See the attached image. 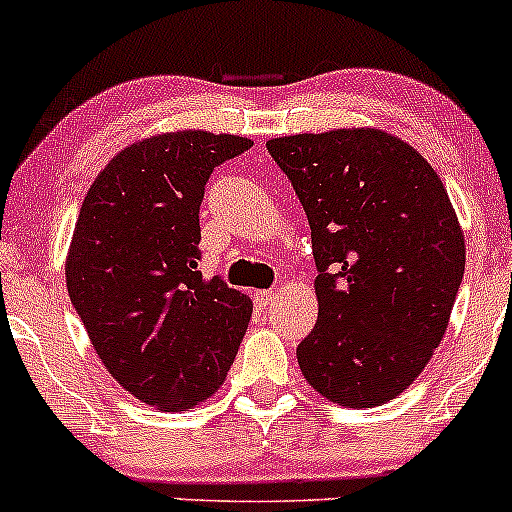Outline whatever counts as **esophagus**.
Masks as SVG:
<instances>
[{"label": "esophagus", "mask_w": 512, "mask_h": 512, "mask_svg": "<svg viewBox=\"0 0 512 512\" xmlns=\"http://www.w3.org/2000/svg\"><path fill=\"white\" fill-rule=\"evenodd\" d=\"M252 298H255V303L260 305V308H269L272 305V301L276 298L274 291H255L252 293Z\"/></svg>", "instance_id": "34e87169"}]
</instances>
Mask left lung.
I'll return each mask as SVG.
<instances>
[{"instance_id": "1", "label": "left lung", "mask_w": 512, "mask_h": 512, "mask_svg": "<svg viewBox=\"0 0 512 512\" xmlns=\"http://www.w3.org/2000/svg\"><path fill=\"white\" fill-rule=\"evenodd\" d=\"M313 236L320 313L298 344L305 380L342 407H378L419 378L464 274L448 190L414 146L351 127L267 142Z\"/></svg>"}]
</instances>
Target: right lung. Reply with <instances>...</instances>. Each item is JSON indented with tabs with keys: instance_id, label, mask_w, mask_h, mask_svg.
Wrapping results in <instances>:
<instances>
[{
	"instance_id": "right-lung-1",
	"label": "right lung",
	"mask_w": 512,
	"mask_h": 512,
	"mask_svg": "<svg viewBox=\"0 0 512 512\" xmlns=\"http://www.w3.org/2000/svg\"><path fill=\"white\" fill-rule=\"evenodd\" d=\"M252 146L204 129L129 144L88 187L67 291L103 366L129 395L185 411L226 380L252 301L204 279L199 207L211 170Z\"/></svg>"
}]
</instances>
